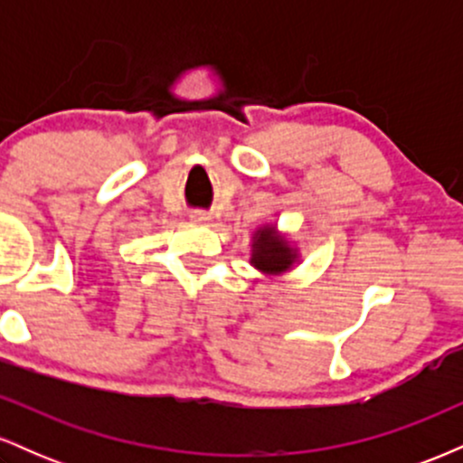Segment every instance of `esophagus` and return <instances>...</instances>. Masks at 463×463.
Segmentation results:
<instances>
[{
    "label": "esophagus",
    "mask_w": 463,
    "mask_h": 463,
    "mask_svg": "<svg viewBox=\"0 0 463 463\" xmlns=\"http://www.w3.org/2000/svg\"><path fill=\"white\" fill-rule=\"evenodd\" d=\"M189 220L194 222V224H209L211 215L204 213V211H194V213L189 215Z\"/></svg>",
    "instance_id": "1"
}]
</instances>
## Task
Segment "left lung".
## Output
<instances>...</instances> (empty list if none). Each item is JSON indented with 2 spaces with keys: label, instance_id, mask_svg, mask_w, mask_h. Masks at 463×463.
<instances>
[{
  "label": "left lung",
  "instance_id": "1",
  "mask_svg": "<svg viewBox=\"0 0 463 463\" xmlns=\"http://www.w3.org/2000/svg\"><path fill=\"white\" fill-rule=\"evenodd\" d=\"M300 263L298 243L276 224H261L250 239V265L263 276H283Z\"/></svg>",
  "mask_w": 463,
  "mask_h": 463
}]
</instances>
